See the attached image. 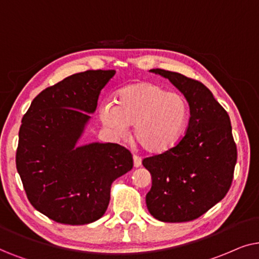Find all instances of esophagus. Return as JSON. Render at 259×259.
Masks as SVG:
<instances>
[{"label":"esophagus","mask_w":259,"mask_h":259,"mask_svg":"<svg viewBox=\"0 0 259 259\" xmlns=\"http://www.w3.org/2000/svg\"><path fill=\"white\" fill-rule=\"evenodd\" d=\"M141 164H142V158L137 156V155H134V167L139 168L141 167Z\"/></svg>","instance_id":"obj_1"}]
</instances>
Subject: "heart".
<instances>
[{
    "mask_svg": "<svg viewBox=\"0 0 259 259\" xmlns=\"http://www.w3.org/2000/svg\"><path fill=\"white\" fill-rule=\"evenodd\" d=\"M103 124L123 136L127 125L144 150L162 154L173 149L184 136L189 119V104L180 92L168 91L157 82L142 81L117 92L115 106L99 110Z\"/></svg>",
    "mask_w": 259,
    "mask_h": 259,
    "instance_id": "heart-1",
    "label": "heart"
}]
</instances>
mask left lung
<instances>
[{"label":"left lung","instance_id":"obj_1","mask_svg":"<svg viewBox=\"0 0 259 259\" xmlns=\"http://www.w3.org/2000/svg\"><path fill=\"white\" fill-rule=\"evenodd\" d=\"M150 72L180 90L191 117L173 149L142 161L153 180L147 207L160 222H191L223 200L232 184L237 147L230 117L202 82L161 68Z\"/></svg>","mask_w":259,"mask_h":259}]
</instances>
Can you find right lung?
Masks as SVG:
<instances>
[{
  "instance_id": "right-lung-1",
  "label": "right lung",
  "mask_w": 259,
  "mask_h": 259,
  "mask_svg": "<svg viewBox=\"0 0 259 259\" xmlns=\"http://www.w3.org/2000/svg\"><path fill=\"white\" fill-rule=\"evenodd\" d=\"M115 70L72 74L45 89L22 118L16 169L33 207L67 225L104 215L111 184L132 170L133 155L116 143L75 147Z\"/></svg>"
}]
</instances>
